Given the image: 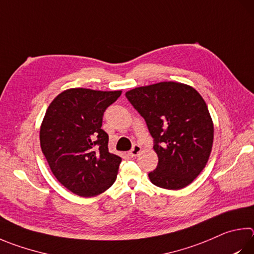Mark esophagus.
Wrapping results in <instances>:
<instances>
[{"label":"esophagus","mask_w":254,"mask_h":254,"mask_svg":"<svg viewBox=\"0 0 254 254\" xmlns=\"http://www.w3.org/2000/svg\"><path fill=\"white\" fill-rule=\"evenodd\" d=\"M141 150H142V147L139 144H134V145H133L132 149H131V151H128V155H130V156L139 155Z\"/></svg>","instance_id":"esophagus-1"}]
</instances>
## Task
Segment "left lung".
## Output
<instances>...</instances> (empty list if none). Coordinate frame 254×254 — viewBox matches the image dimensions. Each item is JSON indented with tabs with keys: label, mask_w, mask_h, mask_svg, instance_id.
I'll list each match as a JSON object with an SVG mask.
<instances>
[{
	"label": "left lung",
	"mask_w": 254,
	"mask_h": 254,
	"mask_svg": "<svg viewBox=\"0 0 254 254\" xmlns=\"http://www.w3.org/2000/svg\"><path fill=\"white\" fill-rule=\"evenodd\" d=\"M126 96L154 139L159 162L149 173L151 182L168 190L192 183L207 163L214 135L210 112L199 92L170 81L135 87Z\"/></svg>",
	"instance_id": "left-lung-1"
}]
</instances>
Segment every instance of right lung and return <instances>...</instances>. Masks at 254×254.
<instances>
[{
    "mask_svg": "<svg viewBox=\"0 0 254 254\" xmlns=\"http://www.w3.org/2000/svg\"><path fill=\"white\" fill-rule=\"evenodd\" d=\"M121 93L68 89L45 112L41 149L58 181L77 195H99L117 179L122 159L109 152V135L101 127L104 111Z\"/></svg>",
    "mask_w": 254,
    "mask_h": 254,
    "instance_id": "obj_1",
    "label": "right lung"
}]
</instances>
